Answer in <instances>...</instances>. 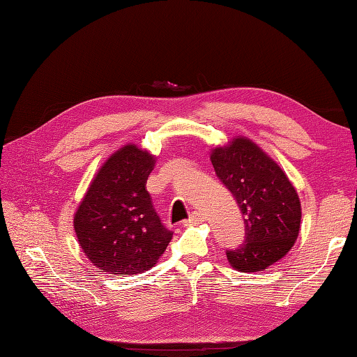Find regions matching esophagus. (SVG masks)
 <instances>
[{
  "instance_id": "esophagus-1",
  "label": "esophagus",
  "mask_w": 357,
  "mask_h": 357,
  "mask_svg": "<svg viewBox=\"0 0 357 357\" xmlns=\"http://www.w3.org/2000/svg\"><path fill=\"white\" fill-rule=\"evenodd\" d=\"M204 221H206V218H204L202 213H199V211H193V213L188 216L187 219V224L188 225H198V224H202Z\"/></svg>"
}]
</instances>
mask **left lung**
Segmentation results:
<instances>
[{"instance_id":"1","label":"left lung","mask_w":357,"mask_h":357,"mask_svg":"<svg viewBox=\"0 0 357 357\" xmlns=\"http://www.w3.org/2000/svg\"><path fill=\"white\" fill-rule=\"evenodd\" d=\"M216 176L236 199L245 238L225 250L241 273L262 271L290 252L301 229V201L285 172L244 136L211 150Z\"/></svg>"}]
</instances>
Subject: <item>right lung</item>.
I'll list each match as a JSON object with an SVG mask.
<instances>
[{
	"label": "right lung",
	"instance_id": "obj_1",
	"mask_svg": "<svg viewBox=\"0 0 357 357\" xmlns=\"http://www.w3.org/2000/svg\"><path fill=\"white\" fill-rule=\"evenodd\" d=\"M155 156L135 144L115 151L95 174L73 216L89 261L110 275H138L158 262L173 236L146 188Z\"/></svg>",
	"mask_w": 357,
	"mask_h": 357
}]
</instances>
